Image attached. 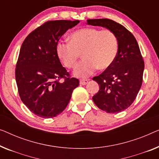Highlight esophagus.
I'll use <instances>...</instances> for the list:
<instances>
[{
  "label": "esophagus",
  "mask_w": 159,
  "mask_h": 159,
  "mask_svg": "<svg viewBox=\"0 0 159 159\" xmlns=\"http://www.w3.org/2000/svg\"><path fill=\"white\" fill-rule=\"evenodd\" d=\"M88 82H89V80H80V83L82 85H85L88 83Z\"/></svg>",
  "instance_id": "1"
}]
</instances>
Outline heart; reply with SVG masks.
Masks as SVG:
<instances>
[{"mask_svg":"<svg viewBox=\"0 0 159 159\" xmlns=\"http://www.w3.org/2000/svg\"><path fill=\"white\" fill-rule=\"evenodd\" d=\"M118 42L116 34L110 30L84 28L72 32L70 42L59 41L57 54L64 66L73 69L82 55L83 59L78 64L74 74L84 78L97 68L105 70L112 65L118 54Z\"/></svg>","mask_w":159,"mask_h":159,"instance_id":"1","label":"heart"}]
</instances>
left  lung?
<instances>
[{
	"label": "left lung",
	"instance_id": "left-lung-1",
	"mask_svg": "<svg viewBox=\"0 0 159 159\" xmlns=\"http://www.w3.org/2000/svg\"><path fill=\"white\" fill-rule=\"evenodd\" d=\"M87 22L110 30L118 39V54L114 62L93 78L100 85L98 93L93 97L95 104L108 113H118L130 106L141 87L144 61L139 44L127 29L114 20L100 18Z\"/></svg>",
	"mask_w": 159,
	"mask_h": 159
}]
</instances>
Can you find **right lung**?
<instances>
[{
    "instance_id": "add662e5",
    "label": "right lung",
    "mask_w": 159,
    "mask_h": 159,
    "mask_svg": "<svg viewBox=\"0 0 159 159\" xmlns=\"http://www.w3.org/2000/svg\"><path fill=\"white\" fill-rule=\"evenodd\" d=\"M80 20H49L30 33L23 42L16 66V81L24 104L39 117L50 118L67 106L79 80L70 77L60 62L59 39ZM61 78L64 81H60Z\"/></svg>"
}]
</instances>
